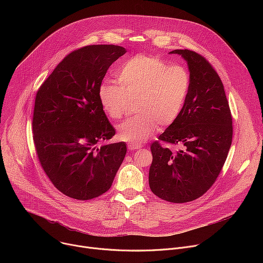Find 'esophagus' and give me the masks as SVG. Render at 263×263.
<instances>
[{
    "label": "esophagus",
    "mask_w": 263,
    "mask_h": 263,
    "mask_svg": "<svg viewBox=\"0 0 263 263\" xmlns=\"http://www.w3.org/2000/svg\"><path fill=\"white\" fill-rule=\"evenodd\" d=\"M142 145L141 144H135V143H129L128 144V148L130 149V151H134V149H138V148H141Z\"/></svg>",
    "instance_id": "34e87169"
}]
</instances>
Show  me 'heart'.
Instances as JSON below:
<instances>
[{
	"instance_id": "heart-1",
	"label": "heart",
	"mask_w": 263,
	"mask_h": 263,
	"mask_svg": "<svg viewBox=\"0 0 263 263\" xmlns=\"http://www.w3.org/2000/svg\"><path fill=\"white\" fill-rule=\"evenodd\" d=\"M119 83L104 81L98 89L105 115L119 120L131 103L139 115L117 127L119 139L140 143L161 126L173 124L179 117L191 87L190 73L183 66L170 65L144 54L126 60L118 70Z\"/></svg>"
}]
</instances>
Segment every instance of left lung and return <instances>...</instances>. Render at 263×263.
Listing matches in <instances>:
<instances>
[{
    "instance_id": "8db88e82",
    "label": "left lung",
    "mask_w": 263,
    "mask_h": 263,
    "mask_svg": "<svg viewBox=\"0 0 263 263\" xmlns=\"http://www.w3.org/2000/svg\"><path fill=\"white\" fill-rule=\"evenodd\" d=\"M170 54L187 62L191 87L179 117L158 139L179 144L181 149L173 153L158 141L152 143L148 184L160 199L186 203L203 196L220 173L232 143V117L221 80L211 64L190 50Z\"/></svg>"
}]
</instances>
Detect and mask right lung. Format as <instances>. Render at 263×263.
<instances>
[{
    "instance_id": "right-lung-1",
    "label": "right lung",
    "mask_w": 263,
    "mask_h": 263,
    "mask_svg": "<svg viewBox=\"0 0 263 263\" xmlns=\"http://www.w3.org/2000/svg\"><path fill=\"white\" fill-rule=\"evenodd\" d=\"M127 50L95 45L67 55L37 91L34 143L40 162L56 189L76 200L106 193L126 156L125 142L105 143L116 134L98 89L109 66Z\"/></svg>"
}]
</instances>
